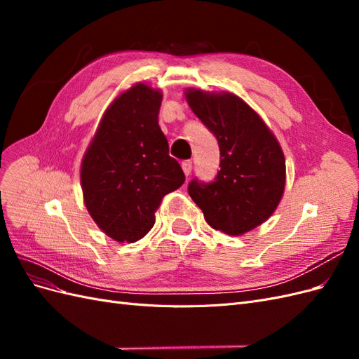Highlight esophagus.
<instances>
[{"label": "esophagus", "instance_id": "1", "mask_svg": "<svg viewBox=\"0 0 359 359\" xmlns=\"http://www.w3.org/2000/svg\"><path fill=\"white\" fill-rule=\"evenodd\" d=\"M181 166H182L184 173H186V177H189L191 173V169H193V163L190 160H186V161L181 163Z\"/></svg>", "mask_w": 359, "mask_h": 359}]
</instances>
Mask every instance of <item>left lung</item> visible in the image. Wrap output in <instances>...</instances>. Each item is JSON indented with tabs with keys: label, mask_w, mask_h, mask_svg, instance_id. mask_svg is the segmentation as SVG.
Returning <instances> with one entry per match:
<instances>
[{
	"label": "left lung",
	"mask_w": 359,
	"mask_h": 359,
	"mask_svg": "<svg viewBox=\"0 0 359 359\" xmlns=\"http://www.w3.org/2000/svg\"><path fill=\"white\" fill-rule=\"evenodd\" d=\"M186 100L220 148L212 182L196 178L189 194L212 229L243 235L268 220L285 193L286 161L273 132L232 93L190 88Z\"/></svg>",
	"instance_id": "1"
}]
</instances>
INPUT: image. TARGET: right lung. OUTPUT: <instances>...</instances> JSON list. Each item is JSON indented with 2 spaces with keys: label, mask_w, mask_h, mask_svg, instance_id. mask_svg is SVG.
<instances>
[{
  "label": "right lung",
  "mask_w": 359,
  "mask_h": 359,
  "mask_svg": "<svg viewBox=\"0 0 359 359\" xmlns=\"http://www.w3.org/2000/svg\"><path fill=\"white\" fill-rule=\"evenodd\" d=\"M161 99L160 90L140 82L119 94L82 160L86 210L118 243L144 238L156 223L161 199L186 181L158 126Z\"/></svg>",
  "instance_id": "add662e5"
}]
</instances>
